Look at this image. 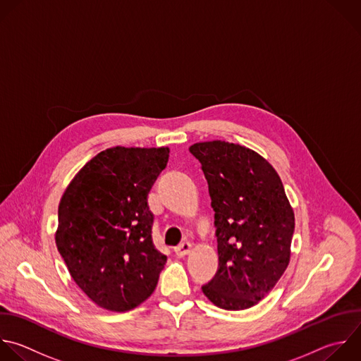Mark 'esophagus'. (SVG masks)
I'll use <instances>...</instances> for the list:
<instances>
[{
    "instance_id": "34e87169",
    "label": "esophagus",
    "mask_w": 361,
    "mask_h": 361,
    "mask_svg": "<svg viewBox=\"0 0 361 361\" xmlns=\"http://www.w3.org/2000/svg\"><path fill=\"white\" fill-rule=\"evenodd\" d=\"M174 252H176V255H177L178 258H184L185 255H188V254L191 252V244H190V243H183V244H180V245L174 250Z\"/></svg>"
}]
</instances>
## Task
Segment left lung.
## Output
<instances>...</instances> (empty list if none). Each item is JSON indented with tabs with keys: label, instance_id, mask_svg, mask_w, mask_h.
<instances>
[{
	"label": "left lung",
	"instance_id": "8db88e82",
	"mask_svg": "<svg viewBox=\"0 0 361 361\" xmlns=\"http://www.w3.org/2000/svg\"><path fill=\"white\" fill-rule=\"evenodd\" d=\"M190 152L208 183L218 241V271L202 293L221 309H250L289 265L293 208L276 170L252 149L212 140Z\"/></svg>",
	"mask_w": 361,
	"mask_h": 361
}]
</instances>
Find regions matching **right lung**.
Returning a JSON list of instances; mask_svg holds the SVG:
<instances>
[{
  "mask_svg": "<svg viewBox=\"0 0 361 361\" xmlns=\"http://www.w3.org/2000/svg\"><path fill=\"white\" fill-rule=\"evenodd\" d=\"M169 147H111L68 184L55 244L75 283L99 307L128 312L152 296L167 258L152 239L147 195Z\"/></svg>",
  "mask_w": 361,
  "mask_h": 361,
  "instance_id": "obj_1",
  "label": "right lung"
}]
</instances>
